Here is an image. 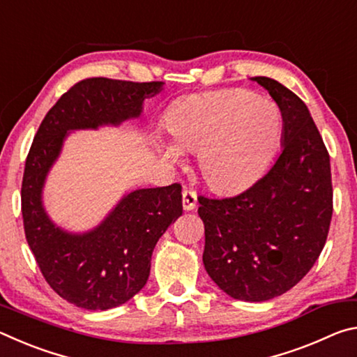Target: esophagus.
Returning a JSON list of instances; mask_svg holds the SVG:
<instances>
[{
  "mask_svg": "<svg viewBox=\"0 0 357 357\" xmlns=\"http://www.w3.org/2000/svg\"><path fill=\"white\" fill-rule=\"evenodd\" d=\"M197 206V193L193 190H183V208L184 211H193Z\"/></svg>",
  "mask_w": 357,
  "mask_h": 357,
  "instance_id": "1",
  "label": "esophagus"
}]
</instances>
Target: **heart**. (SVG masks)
Instances as JSON below:
<instances>
[{"mask_svg":"<svg viewBox=\"0 0 357 357\" xmlns=\"http://www.w3.org/2000/svg\"><path fill=\"white\" fill-rule=\"evenodd\" d=\"M164 123L174 146L155 135V153L173 164L181 159L179 151L197 153L204 183L219 193L241 192L255 183L282 132L275 105L244 89L190 96L168 110Z\"/></svg>","mask_w":357,"mask_h":357,"instance_id":"obj_1","label":"heart"}]
</instances>
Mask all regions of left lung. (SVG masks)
Segmentation results:
<instances>
[{
    "label": "left lung",
    "instance_id": "left-lung-1",
    "mask_svg": "<svg viewBox=\"0 0 357 357\" xmlns=\"http://www.w3.org/2000/svg\"><path fill=\"white\" fill-rule=\"evenodd\" d=\"M279 105L282 153L236 197H198L203 264L233 299L263 302L291 289L321 253L332 217L331 162L309 108L269 77H252Z\"/></svg>",
    "mask_w": 357,
    "mask_h": 357
}]
</instances>
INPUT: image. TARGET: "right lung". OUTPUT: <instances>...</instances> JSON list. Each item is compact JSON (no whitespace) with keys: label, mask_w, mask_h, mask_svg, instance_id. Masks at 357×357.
Listing matches in <instances>:
<instances>
[{"label":"right lung","mask_w":357,"mask_h":357,"mask_svg":"<svg viewBox=\"0 0 357 357\" xmlns=\"http://www.w3.org/2000/svg\"><path fill=\"white\" fill-rule=\"evenodd\" d=\"M162 89V82H78L48 110L29 149L22 183L28 245L48 285L82 309H113L146 285L157 241L183 214L181 185L128 192L99 225L75 233L56 225L45 211L47 176L70 132L118 128L140 118L144 100Z\"/></svg>","instance_id":"add662e5"}]
</instances>
